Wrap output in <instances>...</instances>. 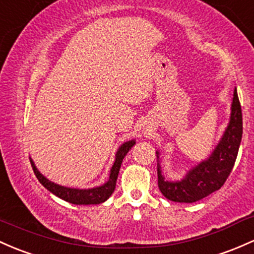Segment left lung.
<instances>
[{"mask_svg": "<svg viewBox=\"0 0 254 254\" xmlns=\"http://www.w3.org/2000/svg\"><path fill=\"white\" fill-rule=\"evenodd\" d=\"M241 138L242 111L235 88L231 105L230 124L209 159L192 168L182 182L172 183L165 181L161 176L160 167L157 168L161 192L166 198L174 202L190 203L206 197L215 190H219L224 185L235 165Z\"/></svg>", "mask_w": 254, "mask_h": 254, "instance_id": "8db88e82", "label": "left lung"}]
</instances>
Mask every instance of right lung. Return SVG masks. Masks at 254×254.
I'll list each match as a JSON object with an SVG mask.
<instances>
[{
	"label": "right lung",
	"mask_w": 254,
	"mask_h": 254,
	"mask_svg": "<svg viewBox=\"0 0 254 254\" xmlns=\"http://www.w3.org/2000/svg\"><path fill=\"white\" fill-rule=\"evenodd\" d=\"M134 145V140H130L125 143L124 145H121V148L119 149L116 154V160L114 162L113 167L110 171V177H109V181L105 183L104 185L98 188H93V189L88 190H78V189H70V188L61 187V185H57L54 183L48 181L47 178L42 176L37 168L35 167L34 162L30 159V163H31V167L34 170L35 176L37 177L39 182L47 190H50L52 193H54L58 197L63 198V200L67 201V202L73 203V204H98L102 203L104 201L108 200L111 196V193L114 192L116 187V181L117 176H119L120 168H121V163L124 161L125 156L129 149Z\"/></svg>",
	"instance_id": "1"
}]
</instances>
